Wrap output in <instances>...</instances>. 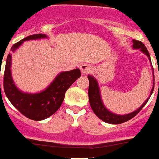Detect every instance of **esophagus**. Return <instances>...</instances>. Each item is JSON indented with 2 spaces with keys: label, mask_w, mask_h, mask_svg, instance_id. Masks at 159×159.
Returning a JSON list of instances; mask_svg holds the SVG:
<instances>
[{
  "label": "esophagus",
  "mask_w": 159,
  "mask_h": 159,
  "mask_svg": "<svg viewBox=\"0 0 159 159\" xmlns=\"http://www.w3.org/2000/svg\"><path fill=\"white\" fill-rule=\"evenodd\" d=\"M80 68L81 71H82V73L84 75H87L88 73L91 72V71H92V67H91L89 64H82V65H80Z\"/></svg>",
  "instance_id": "esophagus-1"
}]
</instances>
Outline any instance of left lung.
I'll return each mask as SVG.
<instances>
[{"instance_id":"obj_1","label":"left lung","mask_w":159,"mask_h":159,"mask_svg":"<svg viewBox=\"0 0 159 159\" xmlns=\"http://www.w3.org/2000/svg\"><path fill=\"white\" fill-rule=\"evenodd\" d=\"M133 48L135 49H140V51L146 54L147 57L150 60V62L151 63V57L149 54L148 50L147 49L146 46L142 43L139 40H133ZM152 65V64H151ZM154 71V70H153ZM88 80H89V88H88V97H89V102L91 107H92V111L101 120L106 122L107 123H111V124H120V123H125V122L128 121L132 118H134V116L137 115L140 111L143 109V107L147 104V102H148L150 97L148 99L143 102V104L140 107L139 109H137L134 111L131 112L130 114H127V115H116L110 111L107 110L105 107L104 104L102 103V99H101V94L100 91H99V87L97 80L94 78L92 75H88ZM154 84H153V88L151 90V95H152L153 91H154ZM151 96V95H150Z\"/></svg>"}]
</instances>
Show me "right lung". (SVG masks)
<instances>
[{
    "label": "right lung",
    "instance_id": "right-lung-1",
    "mask_svg": "<svg viewBox=\"0 0 159 159\" xmlns=\"http://www.w3.org/2000/svg\"><path fill=\"white\" fill-rule=\"evenodd\" d=\"M45 34H34L20 40L11 48V51L15 52L24 41L47 38ZM12 56L8 55L4 73V91L12 105L25 117L32 120H43L57 111L62 104L67 90L71 84L81 76L79 68L68 71L60 72L51 84L43 92L36 94L25 93L20 91L14 84L11 74ZM1 90V84H0Z\"/></svg>",
    "mask_w": 159,
    "mask_h": 159
}]
</instances>
